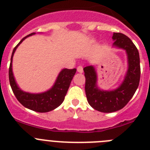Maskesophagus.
<instances>
[{"instance_id": "1", "label": "esophagus", "mask_w": 150, "mask_h": 150, "mask_svg": "<svg viewBox=\"0 0 150 150\" xmlns=\"http://www.w3.org/2000/svg\"><path fill=\"white\" fill-rule=\"evenodd\" d=\"M76 70H77V71L79 73H83V66H81V65L78 66L77 68H76Z\"/></svg>"}]
</instances>
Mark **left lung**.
Returning a JSON list of instances; mask_svg holds the SVG:
<instances>
[{"label": "left lung", "instance_id": "obj_1", "mask_svg": "<svg viewBox=\"0 0 150 150\" xmlns=\"http://www.w3.org/2000/svg\"><path fill=\"white\" fill-rule=\"evenodd\" d=\"M113 46L126 51L128 68L122 83L112 91L100 90L97 86V74L93 66L83 68L86 77L85 91L91 107L102 112H112L122 109L128 103L139 86L140 78V56L137 47L126 35L113 33Z\"/></svg>", "mask_w": 150, "mask_h": 150}]
</instances>
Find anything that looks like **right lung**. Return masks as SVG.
<instances>
[{
    "instance_id": "1",
    "label": "right lung",
    "mask_w": 150,
    "mask_h": 150,
    "mask_svg": "<svg viewBox=\"0 0 150 150\" xmlns=\"http://www.w3.org/2000/svg\"><path fill=\"white\" fill-rule=\"evenodd\" d=\"M36 33H31L22 38V40L13 49L11 60H10V68H9V79H10V86L16 98L24 107L36 112H46L53 110L54 109L59 107L62 104L70 86L71 80L74 77V74H76V69H63L59 73L53 86L50 90L43 93H28V92L23 91L18 88V85L16 83L15 78L13 76V70H12L13 55L15 53L17 47L24 40L29 36L34 35Z\"/></svg>"
}]
</instances>
